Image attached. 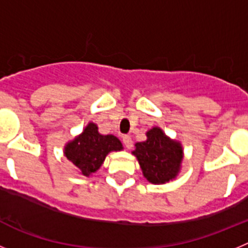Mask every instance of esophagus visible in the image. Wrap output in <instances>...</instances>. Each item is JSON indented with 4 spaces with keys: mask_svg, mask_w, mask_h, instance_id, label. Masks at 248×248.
Listing matches in <instances>:
<instances>
[{
    "mask_svg": "<svg viewBox=\"0 0 248 248\" xmlns=\"http://www.w3.org/2000/svg\"><path fill=\"white\" fill-rule=\"evenodd\" d=\"M123 143H124L126 149H130L133 146V140H131V138L129 135H124L123 137Z\"/></svg>",
    "mask_w": 248,
    "mask_h": 248,
    "instance_id": "esophagus-1",
    "label": "esophagus"
}]
</instances>
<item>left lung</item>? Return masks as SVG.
Returning a JSON list of instances; mask_svg holds the SVG:
<instances>
[{"label": "left lung", "mask_w": 248, "mask_h": 248, "mask_svg": "<svg viewBox=\"0 0 248 248\" xmlns=\"http://www.w3.org/2000/svg\"><path fill=\"white\" fill-rule=\"evenodd\" d=\"M146 140L135 144L131 154L137 157L144 177L154 185L176 179L181 171L184 148L179 140L171 139L159 126L146 131Z\"/></svg>", "instance_id": "left-lung-1"}]
</instances>
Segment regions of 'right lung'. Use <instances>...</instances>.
I'll return each instance as SVG.
<instances>
[{
  "label": "right lung",
  "instance_id": "obj_1",
  "mask_svg": "<svg viewBox=\"0 0 248 248\" xmlns=\"http://www.w3.org/2000/svg\"><path fill=\"white\" fill-rule=\"evenodd\" d=\"M123 150V144L113 134L103 135L95 123L89 122L79 135L64 145L63 154L83 176L97 172L111 151Z\"/></svg>",
  "mask_w": 248,
  "mask_h": 248
}]
</instances>
